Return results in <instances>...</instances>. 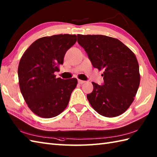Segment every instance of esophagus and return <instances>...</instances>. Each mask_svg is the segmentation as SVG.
I'll list each match as a JSON object with an SVG mask.
<instances>
[{
  "instance_id": "1",
  "label": "esophagus",
  "mask_w": 157,
  "mask_h": 157,
  "mask_svg": "<svg viewBox=\"0 0 157 157\" xmlns=\"http://www.w3.org/2000/svg\"><path fill=\"white\" fill-rule=\"evenodd\" d=\"M86 82L85 81H84V80H81V79H78V83L79 84H84V83H85Z\"/></svg>"
}]
</instances>
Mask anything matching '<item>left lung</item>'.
I'll use <instances>...</instances> for the list:
<instances>
[{"label": "left lung", "mask_w": 157, "mask_h": 157, "mask_svg": "<svg viewBox=\"0 0 157 157\" xmlns=\"http://www.w3.org/2000/svg\"><path fill=\"white\" fill-rule=\"evenodd\" d=\"M78 42L87 53L92 66L103 69L102 85L92 82L87 94L100 115L113 117L123 114L137 93L140 81L136 55L119 40L103 35H78Z\"/></svg>", "instance_id": "obj_1"}]
</instances>
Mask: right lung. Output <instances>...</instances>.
<instances>
[{
  "label": "right lung",
  "mask_w": 157,
  "mask_h": 157,
  "mask_svg": "<svg viewBox=\"0 0 157 157\" xmlns=\"http://www.w3.org/2000/svg\"><path fill=\"white\" fill-rule=\"evenodd\" d=\"M77 36L59 34L38 39L23 55L18 67L19 84L23 97L36 115L52 118L67 106L78 79L56 78L66 52Z\"/></svg>",
  "instance_id": "obj_1"
}]
</instances>
